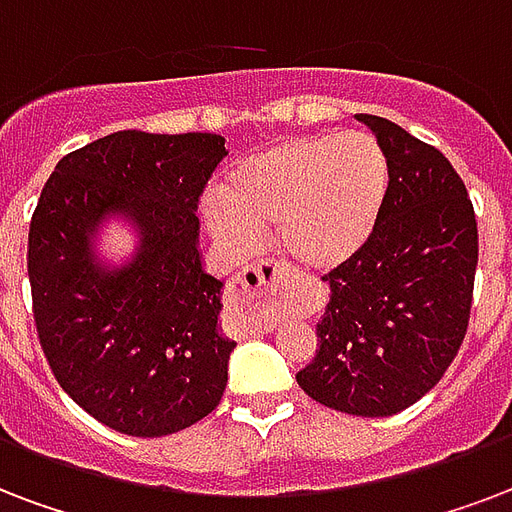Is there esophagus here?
<instances>
[{
	"instance_id": "34e87169",
	"label": "esophagus",
	"mask_w": 512,
	"mask_h": 512,
	"mask_svg": "<svg viewBox=\"0 0 512 512\" xmlns=\"http://www.w3.org/2000/svg\"><path fill=\"white\" fill-rule=\"evenodd\" d=\"M287 282V271L282 265L273 260H263V263L249 265L247 271L236 276L233 282V298L239 303H252V300L268 298L279 290V284Z\"/></svg>"
}]
</instances>
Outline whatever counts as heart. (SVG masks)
<instances>
[{
    "instance_id": "b5f03b06",
    "label": "heart",
    "mask_w": 512,
    "mask_h": 512,
    "mask_svg": "<svg viewBox=\"0 0 512 512\" xmlns=\"http://www.w3.org/2000/svg\"><path fill=\"white\" fill-rule=\"evenodd\" d=\"M389 185V158L376 136H292L236 163L204 217L233 257L255 255L263 230L273 228L292 263L333 271L376 236Z\"/></svg>"
}]
</instances>
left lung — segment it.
Instances as JSON below:
<instances>
[{"label": "left lung", "mask_w": 512, "mask_h": 512, "mask_svg": "<svg viewBox=\"0 0 512 512\" xmlns=\"http://www.w3.org/2000/svg\"><path fill=\"white\" fill-rule=\"evenodd\" d=\"M357 120L389 158V201L368 247L322 276L319 349L295 378L317 403L373 419L421 400L454 362L473 308L478 222L443 152L386 117Z\"/></svg>", "instance_id": "obj_1"}]
</instances>
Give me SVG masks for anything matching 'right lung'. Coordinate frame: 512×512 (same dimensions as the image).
Masks as SVG:
<instances>
[{
	"instance_id": "1",
	"label": "right lung",
	"mask_w": 512,
	"mask_h": 512,
	"mask_svg": "<svg viewBox=\"0 0 512 512\" xmlns=\"http://www.w3.org/2000/svg\"><path fill=\"white\" fill-rule=\"evenodd\" d=\"M217 134L117 131L58 161L29 225L31 311L53 376L101 424L163 438L220 405L236 343L222 282L201 268L198 201L225 158ZM140 249L109 269L92 252L107 216Z\"/></svg>"
}]
</instances>
